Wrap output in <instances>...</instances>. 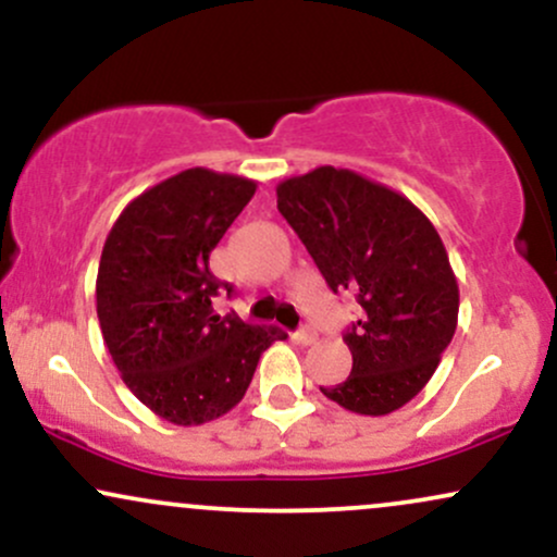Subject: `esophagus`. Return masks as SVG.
<instances>
[{
    "mask_svg": "<svg viewBox=\"0 0 557 557\" xmlns=\"http://www.w3.org/2000/svg\"><path fill=\"white\" fill-rule=\"evenodd\" d=\"M293 337H296V343H300V345H311L317 341V332H314V327H309V324H304V327H300Z\"/></svg>",
    "mask_w": 557,
    "mask_h": 557,
    "instance_id": "34e87169",
    "label": "esophagus"
}]
</instances>
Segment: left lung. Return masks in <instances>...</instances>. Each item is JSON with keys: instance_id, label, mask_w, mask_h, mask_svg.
Here are the masks:
<instances>
[{"instance_id": "1", "label": "left lung", "mask_w": 557, "mask_h": 557, "mask_svg": "<svg viewBox=\"0 0 557 557\" xmlns=\"http://www.w3.org/2000/svg\"><path fill=\"white\" fill-rule=\"evenodd\" d=\"M277 209L330 290L361 306L343 335L354 369L322 393L363 417L398 411L430 382L458 324V283L437 230L406 196L335 168L280 183Z\"/></svg>"}]
</instances>
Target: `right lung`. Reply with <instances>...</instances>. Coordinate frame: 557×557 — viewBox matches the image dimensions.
Masks as SVG:
<instances>
[{"mask_svg": "<svg viewBox=\"0 0 557 557\" xmlns=\"http://www.w3.org/2000/svg\"><path fill=\"white\" fill-rule=\"evenodd\" d=\"M257 183L203 168L177 172L117 216L96 277V314L131 393L170 424L194 426L238 406L277 327L214 314L233 285L209 272V253Z\"/></svg>", "mask_w": 557, "mask_h": 557, "instance_id": "1", "label": "right lung"}]
</instances>
